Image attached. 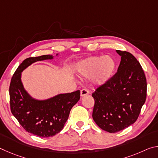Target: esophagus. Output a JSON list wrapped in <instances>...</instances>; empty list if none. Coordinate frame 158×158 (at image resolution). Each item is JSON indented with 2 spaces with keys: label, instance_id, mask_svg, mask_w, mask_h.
<instances>
[{
  "label": "esophagus",
  "instance_id": "1",
  "mask_svg": "<svg viewBox=\"0 0 158 158\" xmlns=\"http://www.w3.org/2000/svg\"><path fill=\"white\" fill-rule=\"evenodd\" d=\"M89 94V90L87 89H83L81 90V96H84Z\"/></svg>",
  "mask_w": 158,
  "mask_h": 158
}]
</instances>
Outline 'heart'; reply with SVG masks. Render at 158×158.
<instances>
[{
    "instance_id": "1",
    "label": "heart",
    "mask_w": 158,
    "mask_h": 158,
    "mask_svg": "<svg viewBox=\"0 0 158 158\" xmlns=\"http://www.w3.org/2000/svg\"><path fill=\"white\" fill-rule=\"evenodd\" d=\"M116 62L110 56H96L90 57L79 64L78 70L82 75L90 76L96 84H105L113 76Z\"/></svg>"
}]
</instances>
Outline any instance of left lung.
<instances>
[{
  "mask_svg": "<svg viewBox=\"0 0 158 158\" xmlns=\"http://www.w3.org/2000/svg\"><path fill=\"white\" fill-rule=\"evenodd\" d=\"M121 56L117 73L93 93V118L101 129L119 132L137 121L146 99L144 72L134 56L116 50Z\"/></svg>",
  "mask_w": 158,
  "mask_h": 158,
  "instance_id": "1",
  "label": "left lung"
}]
</instances>
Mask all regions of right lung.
Returning a JSON list of instances; mask_svg holds the SVG:
<instances>
[{"label":"right lung","instance_id":"1","mask_svg":"<svg viewBox=\"0 0 158 158\" xmlns=\"http://www.w3.org/2000/svg\"><path fill=\"white\" fill-rule=\"evenodd\" d=\"M51 55L30 57L18 67L10 82L11 112L26 132L40 137H49L63 130L71 109L80 99L79 90L59 94L46 100L32 98L23 89L21 72L36 61L52 59Z\"/></svg>","mask_w":158,"mask_h":158}]
</instances>
